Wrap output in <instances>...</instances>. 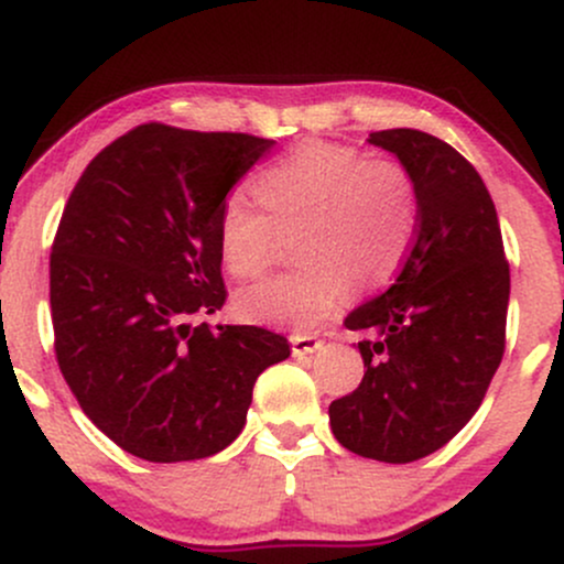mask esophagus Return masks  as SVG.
<instances>
[{"mask_svg": "<svg viewBox=\"0 0 564 564\" xmlns=\"http://www.w3.org/2000/svg\"><path fill=\"white\" fill-rule=\"evenodd\" d=\"M289 341H291V352H294V358H304V355H313V352H318V349L323 347V341L318 339V336H313V334H294Z\"/></svg>", "mask_w": 564, "mask_h": 564, "instance_id": "34e87169", "label": "esophagus"}]
</instances>
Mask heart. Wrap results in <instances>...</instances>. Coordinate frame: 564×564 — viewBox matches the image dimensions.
I'll return each mask as SVG.
<instances>
[{"label":"heart","instance_id":"obj_1","mask_svg":"<svg viewBox=\"0 0 564 564\" xmlns=\"http://www.w3.org/2000/svg\"><path fill=\"white\" fill-rule=\"evenodd\" d=\"M260 209L230 196L217 215V254L232 278L251 281L273 264L275 236H291L300 270L241 289L238 318L262 326L313 328L358 289L384 286L405 260L416 196L392 159L352 145L310 140L254 177Z\"/></svg>","mask_w":564,"mask_h":564}]
</instances>
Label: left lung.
Wrapping results in <instances>:
<instances>
[{"label":"left lung","instance_id":"1","mask_svg":"<svg viewBox=\"0 0 564 564\" xmlns=\"http://www.w3.org/2000/svg\"><path fill=\"white\" fill-rule=\"evenodd\" d=\"M416 193V236L384 294L347 315L364 381L328 405L347 451L408 464L443 448L480 408L503 358L509 262L494 198L456 148L419 129H381Z\"/></svg>","mask_w":564,"mask_h":564}]
</instances>
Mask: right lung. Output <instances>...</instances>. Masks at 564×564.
I'll return each mask as SVG.
<instances>
[{"label":"right lung","instance_id":"right-lung-1","mask_svg":"<svg viewBox=\"0 0 564 564\" xmlns=\"http://www.w3.org/2000/svg\"><path fill=\"white\" fill-rule=\"evenodd\" d=\"M275 140L140 124L79 177L50 254L55 358L102 435L156 464L241 435L254 381L291 355L260 326L191 323L225 304L217 215Z\"/></svg>","mask_w":564,"mask_h":564}]
</instances>
